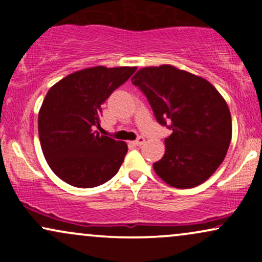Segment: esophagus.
Returning a JSON list of instances; mask_svg holds the SVG:
<instances>
[{
    "instance_id": "obj_1",
    "label": "esophagus",
    "mask_w": 262,
    "mask_h": 262,
    "mask_svg": "<svg viewBox=\"0 0 262 262\" xmlns=\"http://www.w3.org/2000/svg\"><path fill=\"white\" fill-rule=\"evenodd\" d=\"M144 141H145V139H144L143 137H139L137 140L132 141V143H133V145H135V146H140V145H143Z\"/></svg>"
}]
</instances>
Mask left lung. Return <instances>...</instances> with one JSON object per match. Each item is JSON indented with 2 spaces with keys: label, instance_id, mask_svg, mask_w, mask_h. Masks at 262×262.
Here are the masks:
<instances>
[{
  "label": "left lung",
  "instance_id": "left-lung-1",
  "mask_svg": "<svg viewBox=\"0 0 262 262\" xmlns=\"http://www.w3.org/2000/svg\"><path fill=\"white\" fill-rule=\"evenodd\" d=\"M145 93L155 118L169 124L165 154L152 167L171 187L192 188L221 166L231 140L229 107L209 81L165 64L146 66L132 77Z\"/></svg>",
  "mask_w": 262,
  "mask_h": 262
}]
</instances>
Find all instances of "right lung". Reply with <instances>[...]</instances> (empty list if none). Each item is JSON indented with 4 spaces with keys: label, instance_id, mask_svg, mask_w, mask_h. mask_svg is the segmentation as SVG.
I'll use <instances>...</instances> for the list:
<instances>
[{
    "label": "right lung",
    "instance_id": "1",
    "mask_svg": "<svg viewBox=\"0 0 262 262\" xmlns=\"http://www.w3.org/2000/svg\"><path fill=\"white\" fill-rule=\"evenodd\" d=\"M135 66H93L75 71L50 87L38 114L45 160L59 179L81 188L107 182L128 151L125 141L101 135V106Z\"/></svg>",
    "mask_w": 262,
    "mask_h": 262
}]
</instances>
